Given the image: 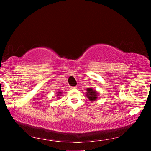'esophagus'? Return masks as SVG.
Instances as JSON below:
<instances>
[{"mask_svg": "<svg viewBox=\"0 0 151 151\" xmlns=\"http://www.w3.org/2000/svg\"><path fill=\"white\" fill-rule=\"evenodd\" d=\"M76 88H77L76 86H70V88H71V89H76Z\"/></svg>", "mask_w": 151, "mask_h": 151, "instance_id": "34e87169", "label": "esophagus"}]
</instances>
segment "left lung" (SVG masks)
Wrapping results in <instances>:
<instances>
[{
	"instance_id": "left-lung-1",
	"label": "left lung",
	"mask_w": 151,
	"mask_h": 151,
	"mask_svg": "<svg viewBox=\"0 0 151 151\" xmlns=\"http://www.w3.org/2000/svg\"><path fill=\"white\" fill-rule=\"evenodd\" d=\"M86 96L87 97L88 100L91 102H95V101L98 100L99 93L96 90H95L93 88H86Z\"/></svg>"
}]
</instances>
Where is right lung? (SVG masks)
<instances>
[{
  "instance_id": "right-lung-1",
  "label": "right lung",
  "mask_w": 151,
  "mask_h": 151,
  "mask_svg": "<svg viewBox=\"0 0 151 151\" xmlns=\"http://www.w3.org/2000/svg\"><path fill=\"white\" fill-rule=\"evenodd\" d=\"M61 95H62V92L61 91L57 92V98H58V99L60 98V96H62Z\"/></svg>"
}]
</instances>
